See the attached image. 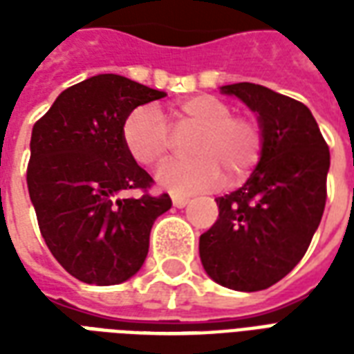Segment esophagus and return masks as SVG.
<instances>
[{"mask_svg": "<svg viewBox=\"0 0 354 354\" xmlns=\"http://www.w3.org/2000/svg\"><path fill=\"white\" fill-rule=\"evenodd\" d=\"M187 203H189V199H187V197H182V195H172V205H174V207L184 208Z\"/></svg>", "mask_w": 354, "mask_h": 354, "instance_id": "1", "label": "esophagus"}]
</instances>
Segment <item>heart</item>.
<instances>
[{"mask_svg": "<svg viewBox=\"0 0 354 354\" xmlns=\"http://www.w3.org/2000/svg\"><path fill=\"white\" fill-rule=\"evenodd\" d=\"M165 117L174 136L194 132L185 144V151L193 157L170 162L159 172V182L170 192L216 187L225 176L227 184H239L261 161L263 129L260 121L252 115H233V108L218 96L199 94L185 98L169 108ZM168 127L161 111L153 106L132 109L121 129L129 155L146 169L162 165L172 149Z\"/></svg>", "mask_w": 354, "mask_h": 354, "instance_id": "b5f03b06", "label": "heart"}]
</instances>
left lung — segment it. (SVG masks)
<instances>
[{
	"label": "left lung",
	"mask_w": 354,
	"mask_h": 354,
	"mask_svg": "<svg viewBox=\"0 0 354 354\" xmlns=\"http://www.w3.org/2000/svg\"><path fill=\"white\" fill-rule=\"evenodd\" d=\"M258 113L261 161L237 192L216 199L218 220L199 239L203 267L218 284L239 292L273 286L311 245L326 205L330 149L301 102L254 83H233Z\"/></svg>",
	"instance_id": "left-lung-1"
}]
</instances>
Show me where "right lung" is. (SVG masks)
I'll use <instances>...</instances> for the list:
<instances>
[{"instance_id": "1", "label": "right lung", "mask_w": 354, "mask_h": 354, "mask_svg": "<svg viewBox=\"0 0 354 354\" xmlns=\"http://www.w3.org/2000/svg\"><path fill=\"white\" fill-rule=\"evenodd\" d=\"M162 96L100 73L66 88L35 121L26 182L37 225L58 263L87 284L131 279L146 260L151 225L172 205L169 193H149L153 178L121 136L132 109Z\"/></svg>"}]
</instances>
